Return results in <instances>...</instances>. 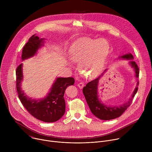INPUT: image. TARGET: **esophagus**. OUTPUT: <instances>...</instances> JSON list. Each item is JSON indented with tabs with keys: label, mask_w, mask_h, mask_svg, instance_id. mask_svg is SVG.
Wrapping results in <instances>:
<instances>
[{
	"label": "esophagus",
	"mask_w": 152,
	"mask_h": 152,
	"mask_svg": "<svg viewBox=\"0 0 152 152\" xmlns=\"http://www.w3.org/2000/svg\"><path fill=\"white\" fill-rule=\"evenodd\" d=\"M83 85H84V83L82 82H80L77 83V86L80 88H82L83 87Z\"/></svg>",
	"instance_id": "obj_1"
}]
</instances>
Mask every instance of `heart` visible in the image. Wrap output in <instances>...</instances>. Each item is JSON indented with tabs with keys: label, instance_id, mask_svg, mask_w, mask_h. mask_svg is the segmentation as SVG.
Masks as SVG:
<instances>
[{
	"label": "heart",
	"instance_id": "heart-1",
	"mask_svg": "<svg viewBox=\"0 0 152 152\" xmlns=\"http://www.w3.org/2000/svg\"><path fill=\"white\" fill-rule=\"evenodd\" d=\"M110 46L103 39L82 40L75 45L70 51V58L79 62L80 72L88 77L97 76L102 70Z\"/></svg>",
	"mask_w": 152,
	"mask_h": 152
}]
</instances>
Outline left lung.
Returning a JSON list of instances; mask_svg holds the SVG:
<instances>
[{
	"instance_id": "left-lung-1",
	"label": "left lung",
	"mask_w": 152,
	"mask_h": 152,
	"mask_svg": "<svg viewBox=\"0 0 152 152\" xmlns=\"http://www.w3.org/2000/svg\"><path fill=\"white\" fill-rule=\"evenodd\" d=\"M121 58L123 59H132L134 58V56L131 53H128L121 56ZM130 64L131 65L133 68H134L135 76L138 80L139 78L140 71L137 64L133 61L130 62ZM99 79L100 76L89 82L88 83H86V86H84L82 90L86 101L89 106L91 113L96 117L103 120H113L120 117L132 103L134 97L138 90V86L139 85V81H137V87L135 88L131 97L129 99L127 102H126V103L120 106H107L101 103L98 98L97 86Z\"/></svg>"
}]
</instances>
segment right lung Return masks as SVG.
I'll use <instances>...</instances> for the list:
<instances>
[{
	"mask_svg": "<svg viewBox=\"0 0 152 152\" xmlns=\"http://www.w3.org/2000/svg\"><path fill=\"white\" fill-rule=\"evenodd\" d=\"M42 45L43 39H39L35 35H32L23 48L21 59L24 60L35 55ZM22 79V64H21L16 69L17 92L20 102L29 113L37 119L47 123L56 121L64 115L66 111L64 98L65 91L67 86L74 84L73 77H58L50 92L41 100L32 99L25 95L21 88Z\"/></svg>",
	"mask_w": 152,
	"mask_h": 152,
	"instance_id": "add662e5",
	"label": "right lung"
}]
</instances>
